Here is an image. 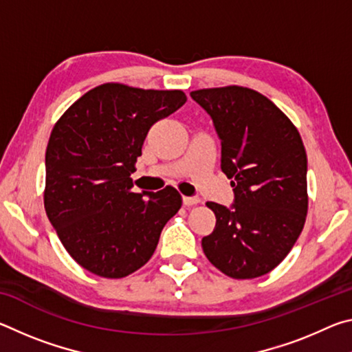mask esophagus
<instances>
[{"label": "esophagus", "instance_id": "34e87169", "mask_svg": "<svg viewBox=\"0 0 352 352\" xmlns=\"http://www.w3.org/2000/svg\"><path fill=\"white\" fill-rule=\"evenodd\" d=\"M200 201L199 197H183V205L184 206H194Z\"/></svg>", "mask_w": 352, "mask_h": 352}]
</instances>
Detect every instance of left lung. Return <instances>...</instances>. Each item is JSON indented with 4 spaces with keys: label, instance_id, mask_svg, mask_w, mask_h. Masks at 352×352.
Masks as SVG:
<instances>
[{
    "label": "left lung",
    "instance_id": "obj_1",
    "mask_svg": "<svg viewBox=\"0 0 352 352\" xmlns=\"http://www.w3.org/2000/svg\"><path fill=\"white\" fill-rule=\"evenodd\" d=\"M212 118L231 178V208L208 201L216 228L201 239L208 261L226 276L253 279L283 262L307 216V155L294 122L245 87L190 93Z\"/></svg>",
    "mask_w": 352,
    "mask_h": 352
}]
</instances>
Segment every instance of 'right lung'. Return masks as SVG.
I'll use <instances>...</instances> for the list:
<instances>
[{
    "mask_svg": "<svg viewBox=\"0 0 352 352\" xmlns=\"http://www.w3.org/2000/svg\"><path fill=\"white\" fill-rule=\"evenodd\" d=\"M184 102L182 90L110 82L87 91L56 122L46 147L45 210L85 270L118 279L152 258L182 195L172 186L133 192L130 175L148 130Z\"/></svg>",
    "mask_w": 352,
    "mask_h": 352,
    "instance_id": "1",
    "label": "right lung"
}]
</instances>
